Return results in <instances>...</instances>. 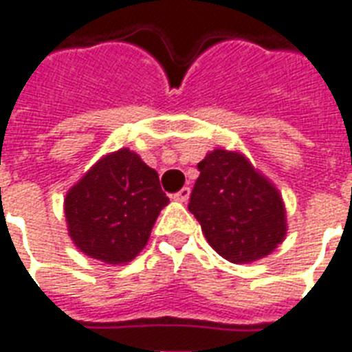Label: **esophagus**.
<instances>
[{
	"label": "esophagus",
	"mask_w": 352,
	"mask_h": 352,
	"mask_svg": "<svg viewBox=\"0 0 352 352\" xmlns=\"http://www.w3.org/2000/svg\"><path fill=\"white\" fill-rule=\"evenodd\" d=\"M173 199L179 201V203H186L188 199H190V188H182L177 193H173Z\"/></svg>",
	"instance_id": "34e87169"
}]
</instances>
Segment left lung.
<instances>
[{"label":"left lung","instance_id":"left-lung-1","mask_svg":"<svg viewBox=\"0 0 352 352\" xmlns=\"http://www.w3.org/2000/svg\"><path fill=\"white\" fill-rule=\"evenodd\" d=\"M201 175L188 210L210 246L230 263L268 256L285 239L283 199L245 155L214 149L197 164Z\"/></svg>","mask_w":352,"mask_h":352}]
</instances>
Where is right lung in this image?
Wrapping results in <instances>:
<instances>
[{
	"instance_id": "add662e5",
	"label": "right lung",
	"mask_w": 352,
	"mask_h": 352,
	"mask_svg": "<svg viewBox=\"0 0 352 352\" xmlns=\"http://www.w3.org/2000/svg\"><path fill=\"white\" fill-rule=\"evenodd\" d=\"M168 203L159 173L122 148L102 157L69 190L63 210L69 235L85 256L122 265L146 246Z\"/></svg>"
}]
</instances>
